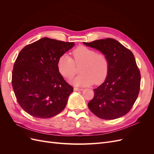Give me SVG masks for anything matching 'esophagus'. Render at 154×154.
<instances>
[{"label":"esophagus","mask_w":154,"mask_h":154,"mask_svg":"<svg viewBox=\"0 0 154 154\" xmlns=\"http://www.w3.org/2000/svg\"><path fill=\"white\" fill-rule=\"evenodd\" d=\"M83 88H78V87H74V91H82Z\"/></svg>","instance_id":"1"}]
</instances>
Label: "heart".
<instances>
[{
	"instance_id": "b5f03b06",
	"label": "heart",
	"mask_w": 154,
	"mask_h": 154,
	"mask_svg": "<svg viewBox=\"0 0 154 154\" xmlns=\"http://www.w3.org/2000/svg\"><path fill=\"white\" fill-rule=\"evenodd\" d=\"M72 55V58L63 54L58 60V69L63 77L71 79L76 74V67L81 66L82 74L72 81L74 85L84 87L94 83L99 85L106 80L109 71V61L105 54L82 45L74 49Z\"/></svg>"
}]
</instances>
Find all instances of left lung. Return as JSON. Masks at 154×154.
<instances>
[{"instance_id":"8db88e82","label":"left lung","mask_w":154,"mask_h":154,"mask_svg":"<svg viewBox=\"0 0 154 154\" xmlns=\"http://www.w3.org/2000/svg\"><path fill=\"white\" fill-rule=\"evenodd\" d=\"M83 44L100 51L109 61L108 76L94 89L88 108L103 119H115L127 114L137 98L141 83L140 71L132 51L110 38Z\"/></svg>"}]
</instances>
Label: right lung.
<instances>
[{
	"label": "right lung",
	"instance_id": "right-lung-1",
	"mask_svg": "<svg viewBox=\"0 0 154 154\" xmlns=\"http://www.w3.org/2000/svg\"><path fill=\"white\" fill-rule=\"evenodd\" d=\"M74 44L42 38L18 54L12 71V87L22 109L33 117L49 118L66 106L73 87L59 72V58Z\"/></svg>",
	"mask_w": 154,
	"mask_h": 154
}]
</instances>
